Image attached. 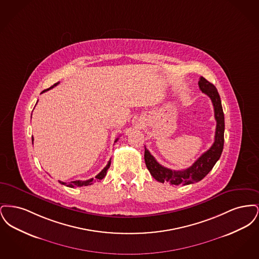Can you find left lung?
<instances>
[{"instance_id":"1","label":"left lung","mask_w":259,"mask_h":259,"mask_svg":"<svg viewBox=\"0 0 259 259\" xmlns=\"http://www.w3.org/2000/svg\"><path fill=\"white\" fill-rule=\"evenodd\" d=\"M198 84L201 91L210 98L213 106L214 118L217 120L214 142L212 146L192 164V166L181 171L171 170L160 165L145 147V162L147 168L151 176L162 184L170 183L171 185H187L197 183L209 174L222 155L224 144V114L220 94L215 87L203 76L199 78Z\"/></svg>"}]
</instances>
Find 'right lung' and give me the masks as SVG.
Here are the masks:
<instances>
[{
  "mask_svg": "<svg viewBox=\"0 0 259 259\" xmlns=\"http://www.w3.org/2000/svg\"><path fill=\"white\" fill-rule=\"evenodd\" d=\"M59 82H57V83H55L54 85H52V87H50L49 89H47V90H44L41 93H44V92H46V91H48V90H50L51 88H53L54 87H56L57 84H58ZM117 140H118V138L114 141V143H116L117 142ZM34 141V138L32 137V142ZM111 159L110 161L108 162V164H107V166L101 171V172H99L98 175L95 177L96 179H97V181H100V180H102V179H104L105 177H106V175H107V171H108V169L110 168V166H111ZM59 183L61 184V185H66V186H68V187H75V186H78V187H80V186H87V185H93V179H89V180H87V181H74V182H71V183H64V182H60L59 181Z\"/></svg>",
  "mask_w": 259,
  "mask_h": 259,
  "instance_id": "right-lung-1",
  "label": "right lung"
}]
</instances>
